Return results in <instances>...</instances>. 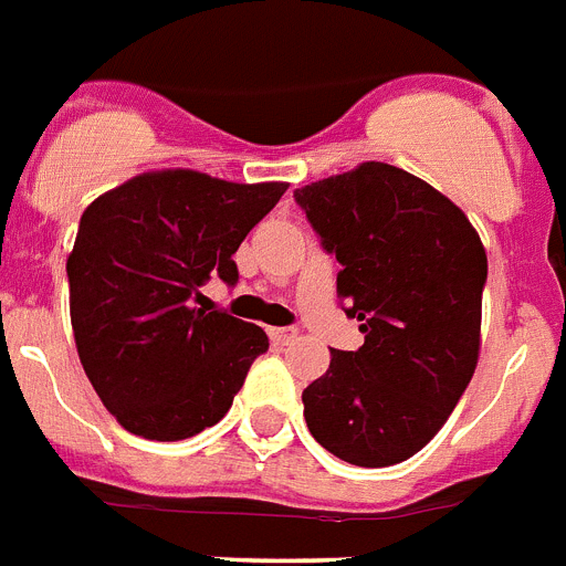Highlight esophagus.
<instances>
[{
	"instance_id": "34e87169",
	"label": "esophagus",
	"mask_w": 566,
	"mask_h": 566,
	"mask_svg": "<svg viewBox=\"0 0 566 566\" xmlns=\"http://www.w3.org/2000/svg\"><path fill=\"white\" fill-rule=\"evenodd\" d=\"M269 337L280 346H289V343L297 340V329L294 326H274V329H269Z\"/></svg>"
}]
</instances>
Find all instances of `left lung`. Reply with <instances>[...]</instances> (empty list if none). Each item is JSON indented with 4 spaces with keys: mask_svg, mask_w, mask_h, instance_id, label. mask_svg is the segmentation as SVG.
<instances>
[{
    "mask_svg": "<svg viewBox=\"0 0 566 566\" xmlns=\"http://www.w3.org/2000/svg\"><path fill=\"white\" fill-rule=\"evenodd\" d=\"M340 263L337 297L364 346L332 349L303 389L308 432L340 461L392 467L421 452L470 386L486 251L455 202L403 168L364 163L294 191Z\"/></svg>",
    "mask_w": 566,
    "mask_h": 566,
    "instance_id": "left-lung-1",
    "label": "left lung"
}]
</instances>
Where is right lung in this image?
<instances>
[{
  "instance_id": "1",
  "label": "right lung",
  "mask_w": 566,
  "mask_h": 566,
  "mask_svg": "<svg viewBox=\"0 0 566 566\" xmlns=\"http://www.w3.org/2000/svg\"><path fill=\"white\" fill-rule=\"evenodd\" d=\"M286 188L177 168L139 174L85 209L67 258L71 326L91 386L128 432L182 441L231 409L269 337L209 312L200 286H234L231 254Z\"/></svg>"
}]
</instances>
